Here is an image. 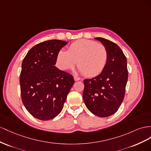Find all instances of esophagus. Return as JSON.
Here are the masks:
<instances>
[{
	"instance_id": "1",
	"label": "esophagus",
	"mask_w": 151,
	"mask_h": 151,
	"mask_svg": "<svg viewBox=\"0 0 151 151\" xmlns=\"http://www.w3.org/2000/svg\"><path fill=\"white\" fill-rule=\"evenodd\" d=\"M74 80H75V81H78L80 80V78H79V77H78V76H74Z\"/></svg>"
}]
</instances>
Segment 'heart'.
Here are the masks:
<instances>
[{
    "label": "heart",
    "mask_w": 151,
    "mask_h": 151,
    "mask_svg": "<svg viewBox=\"0 0 151 151\" xmlns=\"http://www.w3.org/2000/svg\"><path fill=\"white\" fill-rule=\"evenodd\" d=\"M108 58L105 45L93 40L82 39L73 42L68 51H59L57 64L61 70H67L73 68L77 61V68L83 75L93 77L104 71Z\"/></svg>",
    "instance_id": "heart-1"
}]
</instances>
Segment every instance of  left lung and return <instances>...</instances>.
Here are the masks:
<instances>
[{
	"label": "left lung",
	"instance_id": "left-lung-1",
	"mask_svg": "<svg viewBox=\"0 0 151 151\" xmlns=\"http://www.w3.org/2000/svg\"><path fill=\"white\" fill-rule=\"evenodd\" d=\"M108 51L107 64L101 74L83 80V99L88 109L99 117L114 114L124 97L128 80L127 61L122 50L115 43L97 37Z\"/></svg>",
	"mask_w": 151,
	"mask_h": 151
}]
</instances>
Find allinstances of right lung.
I'll return each instance as SVG.
<instances>
[{"label": "right lung", "mask_w": 151, "mask_h": 151, "mask_svg": "<svg viewBox=\"0 0 151 151\" xmlns=\"http://www.w3.org/2000/svg\"><path fill=\"white\" fill-rule=\"evenodd\" d=\"M67 44L55 39L42 42L28 51L22 62L19 82L23 104L33 117L42 121L61 113L75 83L71 75L54 66L59 51Z\"/></svg>", "instance_id": "right-lung-1"}]
</instances>
